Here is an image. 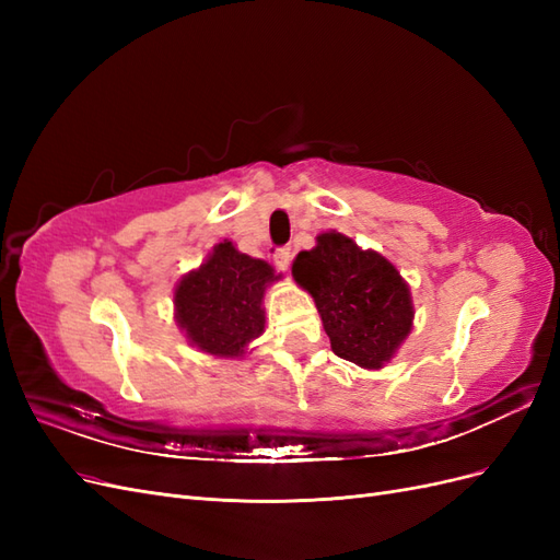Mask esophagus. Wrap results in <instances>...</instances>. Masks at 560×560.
Listing matches in <instances>:
<instances>
[{
  "mask_svg": "<svg viewBox=\"0 0 560 560\" xmlns=\"http://www.w3.org/2000/svg\"><path fill=\"white\" fill-rule=\"evenodd\" d=\"M273 259H276V266L280 270H287V268H290V264H292V249L290 247H278L276 254H273Z\"/></svg>",
  "mask_w": 560,
  "mask_h": 560,
  "instance_id": "34e87169",
  "label": "esophagus"
}]
</instances>
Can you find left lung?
I'll list each match as a JSON object with an SVG mask.
<instances>
[{"label":"left lung","instance_id":"1","mask_svg":"<svg viewBox=\"0 0 560 560\" xmlns=\"http://www.w3.org/2000/svg\"><path fill=\"white\" fill-rule=\"evenodd\" d=\"M294 280L313 299L331 350L362 369H381L413 327L409 284L383 254L358 247L343 233H319L299 252Z\"/></svg>","mask_w":560,"mask_h":560}]
</instances>
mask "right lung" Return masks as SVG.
Returning <instances> with one entry per match:
<instances>
[{"label":"right lung","mask_w":560,"mask_h":560,"mask_svg":"<svg viewBox=\"0 0 560 560\" xmlns=\"http://www.w3.org/2000/svg\"><path fill=\"white\" fill-rule=\"evenodd\" d=\"M280 276L231 241L214 245L206 264L186 273L175 290V319L198 350L214 358H243L264 334V294Z\"/></svg>","instance_id":"right-lung-1"}]
</instances>
